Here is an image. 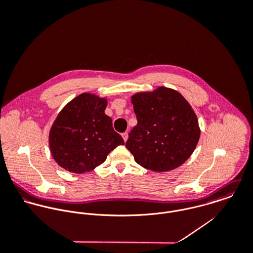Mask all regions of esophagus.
<instances>
[{
    "mask_svg": "<svg viewBox=\"0 0 253 253\" xmlns=\"http://www.w3.org/2000/svg\"><path fill=\"white\" fill-rule=\"evenodd\" d=\"M122 136H123V138H124V140H125V142L127 140V138H128V131H126V132H124L123 134H122Z\"/></svg>",
    "mask_w": 253,
    "mask_h": 253,
    "instance_id": "obj_1",
    "label": "esophagus"
}]
</instances>
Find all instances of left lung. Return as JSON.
Wrapping results in <instances>:
<instances>
[{"mask_svg":"<svg viewBox=\"0 0 253 253\" xmlns=\"http://www.w3.org/2000/svg\"><path fill=\"white\" fill-rule=\"evenodd\" d=\"M137 125L126 143L135 162L150 170L164 172L184 164L200 138L197 116L176 90L160 86L131 97Z\"/></svg>","mask_w":253,"mask_h":253,"instance_id":"8db88e82","label":"left lung"}]
</instances>
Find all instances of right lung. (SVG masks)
I'll return each mask as SVG.
<instances>
[{"mask_svg": "<svg viewBox=\"0 0 253 253\" xmlns=\"http://www.w3.org/2000/svg\"><path fill=\"white\" fill-rule=\"evenodd\" d=\"M106 106L105 98L82 93L60 111L51 126L48 143L61 168L73 173L88 172L104 163L117 146L125 144L104 113Z\"/></svg>", "mask_w": 253, "mask_h": 253, "instance_id": "obj_1", "label": "right lung"}]
</instances>
